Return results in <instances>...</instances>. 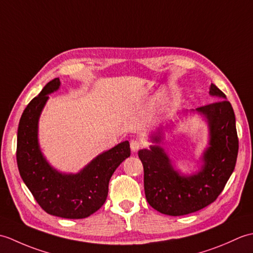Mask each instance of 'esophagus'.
I'll use <instances>...</instances> for the list:
<instances>
[{
	"mask_svg": "<svg viewBox=\"0 0 253 253\" xmlns=\"http://www.w3.org/2000/svg\"><path fill=\"white\" fill-rule=\"evenodd\" d=\"M142 147V143L138 140H131L130 141V149L132 152H137L139 149Z\"/></svg>",
	"mask_w": 253,
	"mask_h": 253,
	"instance_id": "obj_1",
	"label": "esophagus"
}]
</instances>
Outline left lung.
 Instances as JSON below:
<instances>
[{"label":"left lung","instance_id":"1","mask_svg":"<svg viewBox=\"0 0 253 253\" xmlns=\"http://www.w3.org/2000/svg\"><path fill=\"white\" fill-rule=\"evenodd\" d=\"M213 103L196 109L206 117L210 130L209 147L198 173L185 176L175 170L171 161L158 144L138 152L143 165L144 193L150 206L171 216L197 212L216 200L234 171L238 154V136L232 104L215 84L210 87ZM161 132L153 133L154 143L162 141Z\"/></svg>","mask_w":253,"mask_h":253}]
</instances>
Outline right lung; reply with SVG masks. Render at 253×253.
I'll use <instances>...</instances> for the list:
<instances>
[{"instance_id":"1","label":"right lung","mask_w":253,"mask_h":253,"mask_svg":"<svg viewBox=\"0 0 253 253\" xmlns=\"http://www.w3.org/2000/svg\"><path fill=\"white\" fill-rule=\"evenodd\" d=\"M60 84L58 78L51 80L27 105L18 125L16 158L20 177L46 213L64 218H84L104 204L113 173L130 157L129 142H121L99 154L77 174H63L53 169L40 150L38 123L49 94Z\"/></svg>"}]
</instances>
